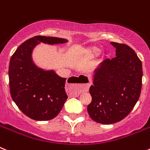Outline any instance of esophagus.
<instances>
[{"label":"esophagus","instance_id":"esophagus-1","mask_svg":"<svg viewBox=\"0 0 150 150\" xmlns=\"http://www.w3.org/2000/svg\"><path fill=\"white\" fill-rule=\"evenodd\" d=\"M79 83L75 86L76 87H74V84L71 83L68 84L67 88L70 90V94L74 96H78L80 93L83 92V91H88L89 89V87L91 84V80L86 76L84 75H81V76H78V77L75 78Z\"/></svg>","mask_w":150,"mask_h":150}]
</instances>
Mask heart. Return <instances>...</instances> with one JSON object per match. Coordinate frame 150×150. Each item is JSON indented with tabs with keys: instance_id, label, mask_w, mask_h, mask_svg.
<instances>
[{
	"instance_id": "obj_1",
	"label": "heart",
	"mask_w": 150,
	"mask_h": 150,
	"mask_svg": "<svg viewBox=\"0 0 150 150\" xmlns=\"http://www.w3.org/2000/svg\"><path fill=\"white\" fill-rule=\"evenodd\" d=\"M100 52V49L98 46H88L87 48H85L82 50L80 52V57L82 59L88 60V59H92L98 56Z\"/></svg>"
}]
</instances>
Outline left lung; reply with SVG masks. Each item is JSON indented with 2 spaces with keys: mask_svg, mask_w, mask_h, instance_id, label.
Returning <instances> with one entry per match:
<instances>
[{
  "mask_svg": "<svg viewBox=\"0 0 150 150\" xmlns=\"http://www.w3.org/2000/svg\"><path fill=\"white\" fill-rule=\"evenodd\" d=\"M116 55L107 59L95 70L89 88L91 102L88 115L96 122L112 124L129 114L142 88V62L130 46L111 42Z\"/></svg>",
  "mask_w": 150,
  "mask_h": 150,
  "instance_id": "left-lung-1",
  "label": "left lung"
}]
</instances>
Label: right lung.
Returning a JSON list of instances; mask_svg holds the SVG:
<instances>
[{
    "label": "right lung",
    "mask_w": 150,
    "mask_h": 150,
    "mask_svg": "<svg viewBox=\"0 0 150 150\" xmlns=\"http://www.w3.org/2000/svg\"><path fill=\"white\" fill-rule=\"evenodd\" d=\"M67 42L64 38L35 36L18 46L10 59V95L19 110L32 120H52L67 98L66 78L59 76L54 71L38 67L32 60L33 50L40 43L54 45Z\"/></svg>",
    "instance_id": "right-lung-1"
}]
</instances>
